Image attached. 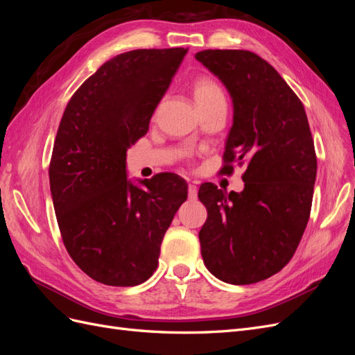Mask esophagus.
Listing matches in <instances>:
<instances>
[{"instance_id":"esophagus-1","label":"esophagus","mask_w":355,"mask_h":355,"mask_svg":"<svg viewBox=\"0 0 355 355\" xmlns=\"http://www.w3.org/2000/svg\"><path fill=\"white\" fill-rule=\"evenodd\" d=\"M197 192H198L197 185L196 184H191V182H189V185H188V196H189V198L191 200H196L197 198Z\"/></svg>"}]
</instances>
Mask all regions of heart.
Listing matches in <instances>:
<instances>
[{
    "label": "heart",
    "instance_id": "obj_1",
    "mask_svg": "<svg viewBox=\"0 0 355 355\" xmlns=\"http://www.w3.org/2000/svg\"><path fill=\"white\" fill-rule=\"evenodd\" d=\"M192 94L197 106H207L214 103H225V94L220 85L207 77L198 78L192 84Z\"/></svg>",
    "mask_w": 355,
    "mask_h": 355
}]
</instances>
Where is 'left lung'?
I'll return each mask as SVG.
<instances>
[{
    "instance_id": "1",
    "label": "left lung",
    "mask_w": 355,
    "mask_h": 355,
    "mask_svg": "<svg viewBox=\"0 0 355 355\" xmlns=\"http://www.w3.org/2000/svg\"><path fill=\"white\" fill-rule=\"evenodd\" d=\"M232 99L223 173L245 164L241 192L202 184L207 220L198 234L207 270L230 284H252L292 259L309 219L317 157L302 102L270 63L247 50L196 55Z\"/></svg>"
}]
</instances>
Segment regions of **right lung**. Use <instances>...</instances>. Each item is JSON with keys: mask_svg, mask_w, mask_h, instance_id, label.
<instances>
[{"mask_svg": "<svg viewBox=\"0 0 355 355\" xmlns=\"http://www.w3.org/2000/svg\"><path fill=\"white\" fill-rule=\"evenodd\" d=\"M187 49H142L105 62L73 93L50 161V191L69 256L108 286L146 282L188 184L175 173L132 180L127 149L146 135Z\"/></svg>", "mask_w": 355, "mask_h": 355, "instance_id": "right-lung-1", "label": "right lung"}]
</instances>
